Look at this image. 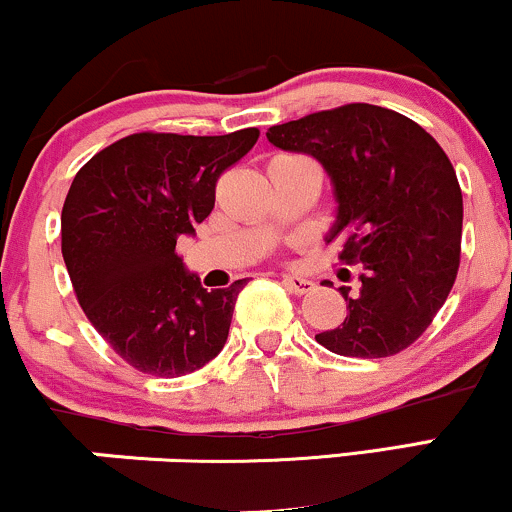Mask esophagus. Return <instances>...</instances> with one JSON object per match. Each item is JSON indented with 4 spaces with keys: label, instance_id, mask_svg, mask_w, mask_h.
Instances as JSON below:
<instances>
[{
    "label": "esophagus",
    "instance_id": "obj_1",
    "mask_svg": "<svg viewBox=\"0 0 512 512\" xmlns=\"http://www.w3.org/2000/svg\"><path fill=\"white\" fill-rule=\"evenodd\" d=\"M284 286L291 293H296V296H305V293H310V291L315 289L313 281L303 279V276H296V274H286L284 276Z\"/></svg>",
    "mask_w": 512,
    "mask_h": 512
}]
</instances>
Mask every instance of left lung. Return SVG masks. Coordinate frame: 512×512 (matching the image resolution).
<instances>
[{"label": "left lung", "instance_id": "obj_1", "mask_svg": "<svg viewBox=\"0 0 512 512\" xmlns=\"http://www.w3.org/2000/svg\"><path fill=\"white\" fill-rule=\"evenodd\" d=\"M276 149L322 163L337 199L327 240L363 264L361 289L342 286L349 315L315 334L332 354L385 358L414 344L445 303L460 267L462 190L450 158L395 110L349 103L269 127Z\"/></svg>", "mask_w": 512, "mask_h": 512}]
</instances>
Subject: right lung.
<instances>
[{
  "mask_svg": "<svg viewBox=\"0 0 512 512\" xmlns=\"http://www.w3.org/2000/svg\"><path fill=\"white\" fill-rule=\"evenodd\" d=\"M260 129L223 137L129 134L76 173L62 257L79 305L132 368L180 378L219 356L245 279L207 291L175 252L214 209L216 180Z\"/></svg>",
  "mask_w": 512,
  "mask_h": 512,
  "instance_id": "right-lung-1",
  "label": "right lung"
}]
</instances>
